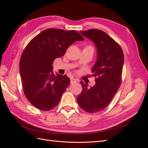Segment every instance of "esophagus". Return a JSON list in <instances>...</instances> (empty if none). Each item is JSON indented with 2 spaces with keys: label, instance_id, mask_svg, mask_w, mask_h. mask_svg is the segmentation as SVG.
<instances>
[{
  "label": "esophagus",
  "instance_id": "34e87169",
  "mask_svg": "<svg viewBox=\"0 0 148 148\" xmlns=\"http://www.w3.org/2000/svg\"><path fill=\"white\" fill-rule=\"evenodd\" d=\"M75 82H76V79H75V78L71 79V81H70L71 84H73V83H75Z\"/></svg>",
  "mask_w": 148,
  "mask_h": 148
}]
</instances>
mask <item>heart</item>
Wrapping results in <instances>:
<instances>
[{"instance_id": "b5f03b06", "label": "heart", "mask_w": 148, "mask_h": 148, "mask_svg": "<svg viewBox=\"0 0 148 148\" xmlns=\"http://www.w3.org/2000/svg\"><path fill=\"white\" fill-rule=\"evenodd\" d=\"M89 47H92H92H91V46H89Z\"/></svg>"}]
</instances>
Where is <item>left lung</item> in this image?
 I'll return each mask as SVG.
<instances>
[{"label":"left lung","instance_id":"left-lung-1","mask_svg":"<svg viewBox=\"0 0 148 148\" xmlns=\"http://www.w3.org/2000/svg\"><path fill=\"white\" fill-rule=\"evenodd\" d=\"M81 33L95 44L98 58L92 69L96 84L88 88L81 81L77 102L88 113H97L109 104L121 85L124 54L120 45L102 30L90 29Z\"/></svg>","mask_w":148,"mask_h":148}]
</instances>
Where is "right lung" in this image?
<instances>
[{"instance_id": "add662e5", "label": "right lung", "mask_w": 148, "mask_h": 148, "mask_svg": "<svg viewBox=\"0 0 148 148\" xmlns=\"http://www.w3.org/2000/svg\"><path fill=\"white\" fill-rule=\"evenodd\" d=\"M83 40L75 30L49 28L27 44L21 57L19 70L23 93L35 108L48 111L58 104L70 79L66 75H55L53 63L75 41Z\"/></svg>"}]
</instances>
